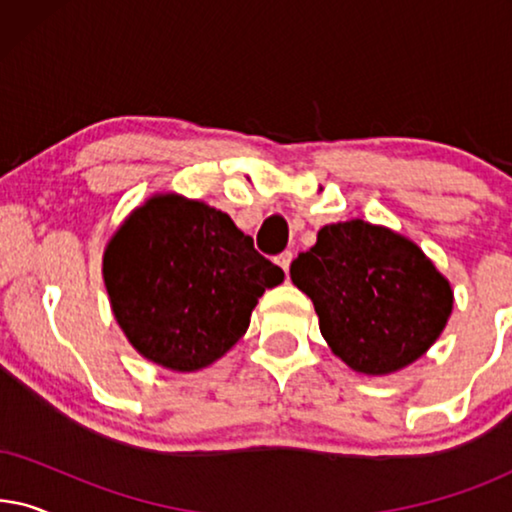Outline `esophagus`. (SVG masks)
<instances>
[{"instance_id": "obj_1", "label": "esophagus", "mask_w": 512, "mask_h": 512, "mask_svg": "<svg viewBox=\"0 0 512 512\" xmlns=\"http://www.w3.org/2000/svg\"><path fill=\"white\" fill-rule=\"evenodd\" d=\"M291 261H293V254H291V251H282V254L277 256L279 268H282L284 272H289V265H291Z\"/></svg>"}]
</instances>
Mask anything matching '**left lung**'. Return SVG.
Returning a JSON list of instances; mask_svg holds the SVG:
<instances>
[{
  "label": "left lung",
  "mask_w": 512,
  "mask_h": 512,
  "mask_svg": "<svg viewBox=\"0 0 512 512\" xmlns=\"http://www.w3.org/2000/svg\"><path fill=\"white\" fill-rule=\"evenodd\" d=\"M335 356L363 375L396 373L426 354L452 314L454 293L408 237L352 219L324 226L291 263Z\"/></svg>",
  "instance_id": "left-lung-1"
}]
</instances>
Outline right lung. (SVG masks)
I'll return each mask as SVG.
<instances>
[{
    "instance_id": "add662e5",
    "label": "right lung",
    "mask_w": 512,
    "mask_h": 512,
    "mask_svg": "<svg viewBox=\"0 0 512 512\" xmlns=\"http://www.w3.org/2000/svg\"><path fill=\"white\" fill-rule=\"evenodd\" d=\"M102 275L130 345L177 373L221 359L265 289L284 282L228 214L177 193L153 195L121 223Z\"/></svg>"
}]
</instances>
